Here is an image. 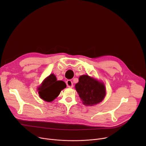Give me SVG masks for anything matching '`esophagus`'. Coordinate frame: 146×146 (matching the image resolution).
I'll return each instance as SVG.
<instances>
[{"label":"esophagus","instance_id":"34e87169","mask_svg":"<svg viewBox=\"0 0 146 146\" xmlns=\"http://www.w3.org/2000/svg\"><path fill=\"white\" fill-rule=\"evenodd\" d=\"M66 85H67V86H68V87H69V88H72V87H73V82H72V81L71 80H68L66 81Z\"/></svg>","mask_w":146,"mask_h":146}]
</instances>
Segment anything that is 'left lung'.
<instances>
[{"instance_id":"1","label":"left lung","mask_w":146,"mask_h":146,"mask_svg":"<svg viewBox=\"0 0 146 146\" xmlns=\"http://www.w3.org/2000/svg\"><path fill=\"white\" fill-rule=\"evenodd\" d=\"M78 80L75 87L83 104L92 106L102 101L106 95L105 87L103 83L88 75L81 76Z\"/></svg>"}]
</instances>
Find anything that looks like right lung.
Here are the masks:
<instances>
[{"instance_id":"1","label":"right lung","mask_w":146,"mask_h":146,"mask_svg":"<svg viewBox=\"0 0 146 146\" xmlns=\"http://www.w3.org/2000/svg\"><path fill=\"white\" fill-rule=\"evenodd\" d=\"M66 87V85L64 81H57L55 76L51 74L43 81L42 84L38 88V94L41 99L50 102Z\"/></svg>"}]
</instances>
